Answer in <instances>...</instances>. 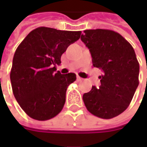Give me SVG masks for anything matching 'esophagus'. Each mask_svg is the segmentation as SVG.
<instances>
[{
    "label": "esophagus",
    "instance_id": "34e87169",
    "mask_svg": "<svg viewBox=\"0 0 147 147\" xmlns=\"http://www.w3.org/2000/svg\"><path fill=\"white\" fill-rule=\"evenodd\" d=\"M77 81H78V82H81V81H82V78H80L79 76H78L77 77Z\"/></svg>",
    "mask_w": 147,
    "mask_h": 147
}]
</instances>
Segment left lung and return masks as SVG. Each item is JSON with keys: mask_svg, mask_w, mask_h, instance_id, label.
<instances>
[{"mask_svg": "<svg viewBox=\"0 0 147 147\" xmlns=\"http://www.w3.org/2000/svg\"><path fill=\"white\" fill-rule=\"evenodd\" d=\"M81 40L91 52L94 67L103 71L100 86L83 94V102L93 115L112 119L127 109L138 87L135 51L119 33L108 29L85 30Z\"/></svg>", "mask_w": 147, "mask_h": 147, "instance_id": "obj_1", "label": "left lung"}]
</instances>
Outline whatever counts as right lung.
<instances>
[{"mask_svg":"<svg viewBox=\"0 0 147 147\" xmlns=\"http://www.w3.org/2000/svg\"><path fill=\"white\" fill-rule=\"evenodd\" d=\"M81 33L39 27L16 49L10 71L12 90L20 107L32 119L48 120L63 109L67 88L76 80V74L55 73L56 65Z\"/></svg>","mask_w":147,"mask_h":147,"instance_id":"1","label":"right lung"}]
</instances>
